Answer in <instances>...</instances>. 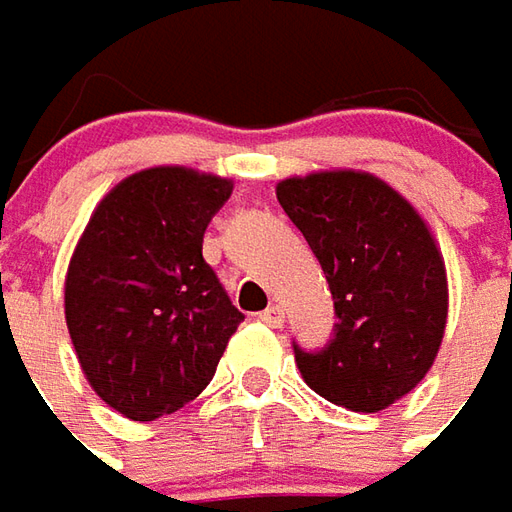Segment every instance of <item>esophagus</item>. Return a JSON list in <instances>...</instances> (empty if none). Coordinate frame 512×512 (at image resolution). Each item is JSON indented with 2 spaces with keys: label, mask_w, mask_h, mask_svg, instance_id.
Returning <instances> with one entry per match:
<instances>
[{
  "label": "esophagus",
  "mask_w": 512,
  "mask_h": 512,
  "mask_svg": "<svg viewBox=\"0 0 512 512\" xmlns=\"http://www.w3.org/2000/svg\"><path fill=\"white\" fill-rule=\"evenodd\" d=\"M259 318H262L267 327H284V310H281L279 304H273V307L259 312Z\"/></svg>",
  "instance_id": "obj_1"
}]
</instances>
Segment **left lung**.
<instances>
[{"instance_id": "obj_1", "label": "left lung", "mask_w": 512, "mask_h": 512, "mask_svg": "<svg viewBox=\"0 0 512 512\" xmlns=\"http://www.w3.org/2000/svg\"><path fill=\"white\" fill-rule=\"evenodd\" d=\"M276 197L321 264L338 318L321 349L293 341L307 386L352 411L392 406L431 369L445 332L448 281L434 236L363 171L290 177Z\"/></svg>"}]
</instances>
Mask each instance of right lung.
<instances>
[{
  "label": "right lung",
  "mask_w": 512,
  "mask_h": 512,
  "mask_svg": "<svg viewBox=\"0 0 512 512\" xmlns=\"http://www.w3.org/2000/svg\"><path fill=\"white\" fill-rule=\"evenodd\" d=\"M231 188L180 166L137 171L101 200L72 253L64 312L75 355L98 397L129 420L191 403L245 321L202 259Z\"/></svg>",
  "instance_id": "add662e5"
}]
</instances>
